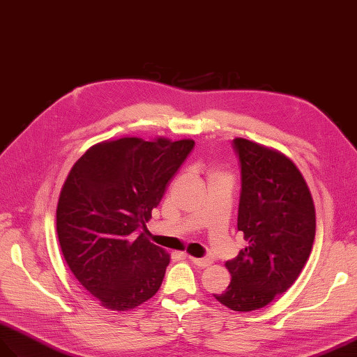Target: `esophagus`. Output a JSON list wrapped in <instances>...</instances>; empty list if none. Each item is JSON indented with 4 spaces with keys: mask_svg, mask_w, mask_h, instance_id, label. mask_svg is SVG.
<instances>
[{
    "mask_svg": "<svg viewBox=\"0 0 357 357\" xmlns=\"http://www.w3.org/2000/svg\"><path fill=\"white\" fill-rule=\"evenodd\" d=\"M190 261L198 267H202V268L208 267L211 263H213V261H211V258H194V257H190Z\"/></svg>",
    "mask_w": 357,
    "mask_h": 357,
    "instance_id": "1",
    "label": "esophagus"
}]
</instances>
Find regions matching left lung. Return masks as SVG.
Masks as SVG:
<instances>
[{"mask_svg":"<svg viewBox=\"0 0 357 357\" xmlns=\"http://www.w3.org/2000/svg\"><path fill=\"white\" fill-rule=\"evenodd\" d=\"M242 167L237 228L248 246L225 263L231 282L218 302L238 312L264 307L301 275L315 238V207L302 172L284 153L236 138Z\"/></svg>","mask_w":357,"mask_h":357,"instance_id":"obj_1","label":"left lung"}]
</instances>
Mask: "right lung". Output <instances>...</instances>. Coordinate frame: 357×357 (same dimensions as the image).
<instances>
[{
	"mask_svg": "<svg viewBox=\"0 0 357 357\" xmlns=\"http://www.w3.org/2000/svg\"><path fill=\"white\" fill-rule=\"evenodd\" d=\"M194 139H108L86 150L67 176L56 234L67 266L112 311H129L158 293L169 264L146 228Z\"/></svg>",
	"mask_w": 357,
	"mask_h": 357,
	"instance_id": "1",
	"label": "right lung"
}]
</instances>
